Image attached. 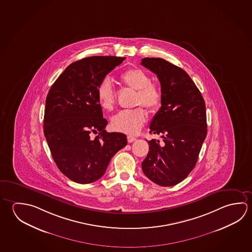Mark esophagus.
I'll list each match as a JSON object with an SVG mask.
<instances>
[{
    "mask_svg": "<svg viewBox=\"0 0 252 252\" xmlns=\"http://www.w3.org/2000/svg\"><path fill=\"white\" fill-rule=\"evenodd\" d=\"M136 140V138L135 137L131 136V135H128L127 136V141L129 143H131V142H133V141Z\"/></svg>",
    "mask_w": 252,
    "mask_h": 252,
    "instance_id": "obj_1",
    "label": "esophagus"
}]
</instances>
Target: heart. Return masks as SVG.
Returning a JSON list of instances; mask_svg holds the SVG:
<instances>
[{
	"label": "heart",
	"mask_w": 252,
	"mask_h": 252,
	"mask_svg": "<svg viewBox=\"0 0 252 252\" xmlns=\"http://www.w3.org/2000/svg\"><path fill=\"white\" fill-rule=\"evenodd\" d=\"M120 79L128 87L137 90L136 104H142L150 111H157L162 103V90L158 83L150 81L145 71L132 68L123 72ZM96 96L100 106L111 111L115 106V94L111 81L105 79L98 85ZM147 120L146 111L138 107L132 110L121 111L111 119V126L118 132L135 134Z\"/></svg>",
	"instance_id": "obj_1"
}]
</instances>
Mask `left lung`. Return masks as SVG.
<instances>
[{
    "instance_id": "1",
    "label": "left lung",
    "mask_w": 252,
    "mask_h": 252,
    "mask_svg": "<svg viewBox=\"0 0 252 252\" xmlns=\"http://www.w3.org/2000/svg\"><path fill=\"white\" fill-rule=\"evenodd\" d=\"M141 63L157 74L163 94L150 126V133L159 134L163 142L149 141L150 150L141 167L150 181L171 187L187 178L197 162L207 134L205 102L180 67L163 58H145Z\"/></svg>"
}]
</instances>
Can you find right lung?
I'll return each mask as SVG.
<instances>
[{
    "instance_id": "add662e5",
    "label": "right lung",
    "mask_w": 252,
    "mask_h": 252,
    "mask_svg": "<svg viewBox=\"0 0 252 252\" xmlns=\"http://www.w3.org/2000/svg\"><path fill=\"white\" fill-rule=\"evenodd\" d=\"M126 58L90 57L72 63L46 98L43 131L58 169L80 184L97 181L112 157L127 144L121 132H108L96 96L98 85ZM98 133L91 137V133Z\"/></svg>"
}]
</instances>
